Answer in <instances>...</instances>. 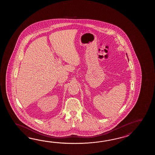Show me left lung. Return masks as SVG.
I'll return each mask as SVG.
<instances>
[{
    "label": "left lung",
    "instance_id": "left-lung-1",
    "mask_svg": "<svg viewBox=\"0 0 155 155\" xmlns=\"http://www.w3.org/2000/svg\"><path fill=\"white\" fill-rule=\"evenodd\" d=\"M126 55H127V54H126ZM127 58H128V57H127Z\"/></svg>",
    "mask_w": 155,
    "mask_h": 155
}]
</instances>
